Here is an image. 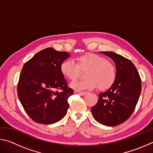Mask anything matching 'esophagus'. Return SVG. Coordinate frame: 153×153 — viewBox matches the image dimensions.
<instances>
[{
    "label": "esophagus",
    "mask_w": 153,
    "mask_h": 153,
    "mask_svg": "<svg viewBox=\"0 0 153 153\" xmlns=\"http://www.w3.org/2000/svg\"><path fill=\"white\" fill-rule=\"evenodd\" d=\"M76 92L77 93V94H79V95H81V96H84V95H85V94H87V92H80V91H77Z\"/></svg>",
    "instance_id": "34e87169"
}]
</instances>
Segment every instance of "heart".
I'll use <instances>...</instances> for the list:
<instances>
[{"label":"heart","mask_w":153,"mask_h":153,"mask_svg":"<svg viewBox=\"0 0 153 153\" xmlns=\"http://www.w3.org/2000/svg\"><path fill=\"white\" fill-rule=\"evenodd\" d=\"M84 78L71 84L77 90L95 88L108 89L117 79V71L113 63L105 57L94 53H86L77 58V64L72 59L62 62L60 70L64 77L74 81L79 76L80 71L86 70Z\"/></svg>","instance_id":"b5f03b06"}]
</instances>
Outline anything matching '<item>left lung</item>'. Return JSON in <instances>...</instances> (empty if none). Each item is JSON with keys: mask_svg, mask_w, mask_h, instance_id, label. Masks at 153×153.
I'll list each match as a JSON object with an SVG mask.
<instances>
[{"mask_svg": "<svg viewBox=\"0 0 153 153\" xmlns=\"http://www.w3.org/2000/svg\"><path fill=\"white\" fill-rule=\"evenodd\" d=\"M100 53L115 62L117 79L107 91L99 94L91 111L98 123L115 126L126 121L135 109L141 93V78L130 60L113 52Z\"/></svg>", "mask_w": 153, "mask_h": 153, "instance_id": "obj_1", "label": "left lung"}]
</instances>
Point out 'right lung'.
<instances>
[{
  "mask_svg": "<svg viewBox=\"0 0 153 153\" xmlns=\"http://www.w3.org/2000/svg\"><path fill=\"white\" fill-rule=\"evenodd\" d=\"M70 54L46 48L24 64L17 85L19 101L30 117L42 124L60 121L69 108L74 94L60 70Z\"/></svg>",
  "mask_w": 153,
  "mask_h": 153,
  "instance_id": "obj_1",
  "label": "right lung"
}]
</instances>
